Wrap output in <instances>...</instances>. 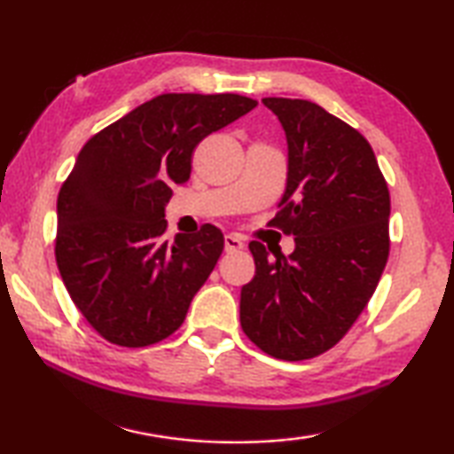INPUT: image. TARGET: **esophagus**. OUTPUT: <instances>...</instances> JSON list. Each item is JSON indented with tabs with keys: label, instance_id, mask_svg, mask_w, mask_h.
Instances as JSON below:
<instances>
[{
	"label": "esophagus",
	"instance_id": "1",
	"mask_svg": "<svg viewBox=\"0 0 454 454\" xmlns=\"http://www.w3.org/2000/svg\"><path fill=\"white\" fill-rule=\"evenodd\" d=\"M224 248H226V252H238V250L244 248V242L238 236L226 234L224 236Z\"/></svg>",
	"mask_w": 454,
	"mask_h": 454
}]
</instances>
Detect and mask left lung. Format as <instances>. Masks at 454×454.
<instances>
[{
    "label": "left lung",
    "mask_w": 454,
    "mask_h": 454,
    "mask_svg": "<svg viewBox=\"0 0 454 454\" xmlns=\"http://www.w3.org/2000/svg\"><path fill=\"white\" fill-rule=\"evenodd\" d=\"M262 104L288 142L286 192L270 224L296 248L270 258L250 242L256 274L240 292V325L266 355L294 363L333 348L374 294L390 250V194L371 144L347 121L309 99Z\"/></svg>",
    "instance_id": "1"
}]
</instances>
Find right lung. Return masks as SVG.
I'll return each mask as SVG.
<instances>
[{
  "label": "right lung",
  "mask_w": 454,
  "mask_h": 454,
  "mask_svg": "<svg viewBox=\"0 0 454 454\" xmlns=\"http://www.w3.org/2000/svg\"><path fill=\"white\" fill-rule=\"evenodd\" d=\"M258 102L238 94H162L90 137L58 196L56 262L74 304L118 347L156 344L182 326L224 250L212 224L164 240L174 184L192 153Z\"/></svg>",
  "instance_id": "1"
}]
</instances>
